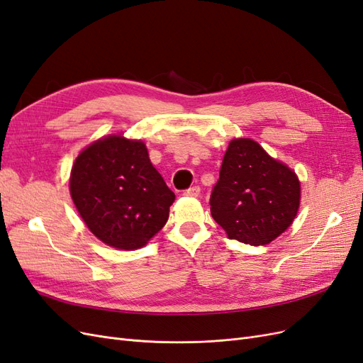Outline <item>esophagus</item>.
Masks as SVG:
<instances>
[{"instance_id":"34e87169","label":"esophagus","mask_w":363,"mask_h":363,"mask_svg":"<svg viewBox=\"0 0 363 363\" xmlns=\"http://www.w3.org/2000/svg\"><path fill=\"white\" fill-rule=\"evenodd\" d=\"M184 195L188 196H199L200 195V186H191V188H188L184 191Z\"/></svg>"}]
</instances>
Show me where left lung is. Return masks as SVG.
I'll return each mask as SVG.
<instances>
[{
  "label": "left lung",
  "mask_w": 363,
  "mask_h": 363,
  "mask_svg": "<svg viewBox=\"0 0 363 363\" xmlns=\"http://www.w3.org/2000/svg\"><path fill=\"white\" fill-rule=\"evenodd\" d=\"M300 182L257 142L233 139L211 194V213L230 239L265 245L296 216Z\"/></svg>",
  "instance_id": "8db88e82"
}]
</instances>
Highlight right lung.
I'll use <instances>...</instances> for the list:
<instances>
[{
  "label": "right lung",
  "instance_id": "add662e5",
  "mask_svg": "<svg viewBox=\"0 0 363 363\" xmlns=\"http://www.w3.org/2000/svg\"><path fill=\"white\" fill-rule=\"evenodd\" d=\"M72 201L87 228L119 250L144 247L167 224L175 195L140 140L108 136L83 150L71 171Z\"/></svg>",
  "mask_w": 363,
  "mask_h": 363
}]
</instances>
